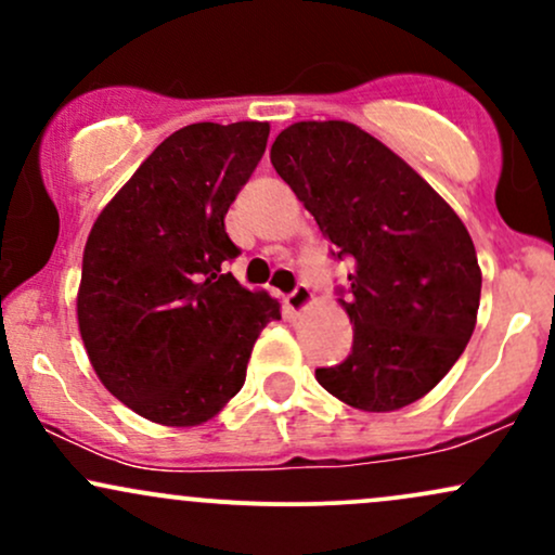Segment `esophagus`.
Listing matches in <instances>:
<instances>
[{"mask_svg": "<svg viewBox=\"0 0 555 555\" xmlns=\"http://www.w3.org/2000/svg\"><path fill=\"white\" fill-rule=\"evenodd\" d=\"M310 302H313V292H310V286H308V284H297L295 289H292L289 295L284 297V305H286V310H289L292 315L302 313V310L308 308Z\"/></svg>", "mask_w": 555, "mask_h": 555, "instance_id": "obj_1", "label": "esophagus"}]
</instances>
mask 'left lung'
<instances>
[{
    "instance_id": "1",
    "label": "left lung",
    "mask_w": 555,
    "mask_h": 555,
    "mask_svg": "<svg viewBox=\"0 0 555 555\" xmlns=\"http://www.w3.org/2000/svg\"><path fill=\"white\" fill-rule=\"evenodd\" d=\"M276 175L349 258L339 302L352 352L318 367L344 404L391 412L451 371L475 331L482 273L467 227L406 162L358 125L297 122L271 145ZM347 294L350 299L344 300Z\"/></svg>"
}]
</instances>
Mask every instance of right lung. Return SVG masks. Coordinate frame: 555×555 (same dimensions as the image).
<instances>
[{
	"mask_svg": "<svg viewBox=\"0 0 555 555\" xmlns=\"http://www.w3.org/2000/svg\"><path fill=\"white\" fill-rule=\"evenodd\" d=\"M269 140V122L171 132L99 214L82 253L78 326L95 375L140 417L211 420L245 384L279 302L245 289L224 216Z\"/></svg>",
	"mask_w": 555,
	"mask_h": 555,
	"instance_id": "1",
	"label": "right lung"
}]
</instances>
